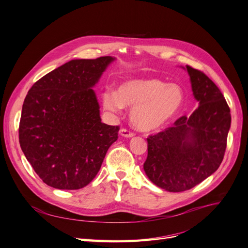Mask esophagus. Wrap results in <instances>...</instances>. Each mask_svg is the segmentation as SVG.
Returning a JSON list of instances; mask_svg holds the SVG:
<instances>
[{"mask_svg":"<svg viewBox=\"0 0 248 248\" xmlns=\"http://www.w3.org/2000/svg\"><path fill=\"white\" fill-rule=\"evenodd\" d=\"M120 134H121V136L124 138H132L134 136V133L132 131L126 129V128H122L121 130H120Z\"/></svg>","mask_w":248,"mask_h":248,"instance_id":"1","label":"esophagus"}]
</instances>
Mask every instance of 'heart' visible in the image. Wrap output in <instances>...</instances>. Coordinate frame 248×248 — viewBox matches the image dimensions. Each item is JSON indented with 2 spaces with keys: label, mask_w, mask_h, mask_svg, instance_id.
I'll return each mask as SVG.
<instances>
[{
  "label": "heart",
  "mask_w": 248,
  "mask_h": 248,
  "mask_svg": "<svg viewBox=\"0 0 248 248\" xmlns=\"http://www.w3.org/2000/svg\"><path fill=\"white\" fill-rule=\"evenodd\" d=\"M108 110L119 112L123 107L133 108L131 122L140 130L158 129L174 118L182 108L184 92L176 84L158 78H137L124 81L115 91L102 95Z\"/></svg>",
  "instance_id": "b5f03b06"
}]
</instances>
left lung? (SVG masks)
Segmentation results:
<instances>
[{"instance_id":"1","label":"left lung","mask_w":248,"mask_h":248,"mask_svg":"<svg viewBox=\"0 0 248 248\" xmlns=\"http://www.w3.org/2000/svg\"><path fill=\"white\" fill-rule=\"evenodd\" d=\"M186 69L198 108L147 139L144 170L170 192L188 190L219 168L231 127V110L220 90L204 72L190 66Z\"/></svg>"}]
</instances>
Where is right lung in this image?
<instances>
[{"label": "right lung", "mask_w": 248, "mask_h": 248, "mask_svg": "<svg viewBox=\"0 0 248 248\" xmlns=\"http://www.w3.org/2000/svg\"><path fill=\"white\" fill-rule=\"evenodd\" d=\"M115 60H71L29 90L19 122V144L42 181L57 189L87 186L99 171L119 126L101 122L94 90Z\"/></svg>", "instance_id": "add662e5"}]
</instances>
